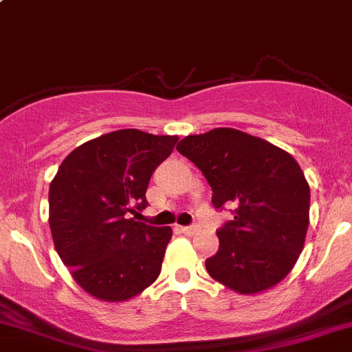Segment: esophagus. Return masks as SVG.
Instances as JSON below:
<instances>
[{"instance_id":"esophagus-1","label":"esophagus","mask_w":352,"mask_h":352,"mask_svg":"<svg viewBox=\"0 0 352 352\" xmlns=\"http://www.w3.org/2000/svg\"><path fill=\"white\" fill-rule=\"evenodd\" d=\"M182 232L185 233V235H195V233L199 232V226H197V224H193V226H182Z\"/></svg>"}]
</instances>
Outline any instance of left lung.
Wrapping results in <instances>:
<instances>
[{
	"instance_id": "left-lung-1",
	"label": "left lung",
	"mask_w": 352,
	"mask_h": 352,
	"mask_svg": "<svg viewBox=\"0 0 352 352\" xmlns=\"http://www.w3.org/2000/svg\"><path fill=\"white\" fill-rule=\"evenodd\" d=\"M212 188V204L235 206L206 261L216 282L243 296L264 292L292 271L309 226V185L285 150L233 128L190 135L176 146Z\"/></svg>"
}]
</instances>
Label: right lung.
Wrapping results in <instances>:
<instances>
[{
  "label": "right lung",
  "mask_w": 352,
  "mask_h": 352,
  "mask_svg": "<svg viewBox=\"0 0 352 352\" xmlns=\"http://www.w3.org/2000/svg\"><path fill=\"white\" fill-rule=\"evenodd\" d=\"M178 136L119 129L82 143L60 164L50 185V228L60 259L89 296L122 302L160 274L169 226L128 219L148 206L152 173Z\"/></svg>",
  "instance_id": "right-lung-1"
}]
</instances>
